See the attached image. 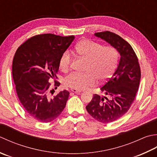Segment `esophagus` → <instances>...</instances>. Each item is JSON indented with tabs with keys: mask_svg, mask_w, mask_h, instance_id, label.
I'll list each match as a JSON object with an SVG mask.
<instances>
[{
	"mask_svg": "<svg viewBox=\"0 0 157 157\" xmlns=\"http://www.w3.org/2000/svg\"><path fill=\"white\" fill-rule=\"evenodd\" d=\"M71 91H72V92L75 93V94H79V93L81 92V90H78V89H72Z\"/></svg>",
	"mask_w": 157,
	"mask_h": 157,
	"instance_id": "esophagus-1",
	"label": "esophagus"
}]
</instances>
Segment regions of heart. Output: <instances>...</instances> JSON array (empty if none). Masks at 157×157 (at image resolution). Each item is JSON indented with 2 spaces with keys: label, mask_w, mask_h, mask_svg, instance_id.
Here are the masks:
<instances>
[{
  "label": "heart",
  "mask_w": 157,
  "mask_h": 157,
  "mask_svg": "<svg viewBox=\"0 0 157 157\" xmlns=\"http://www.w3.org/2000/svg\"><path fill=\"white\" fill-rule=\"evenodd\" d=\"M78 56L87 61L85 74L72 73L64 78L65 86L78 90L94 86L97 81H106L114 71L119 59V53L113 47H103L90 40H83L75 47ZM72 63L69 51L63 52L59 59V68L68 72Z\"/></svg>",
  "instance_id": "heart-1"
}]
</instances>
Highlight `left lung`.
<instances>
[{"label":"left lung","instance_id":"1","mask_svg":"<svg viewBox=\"0 0 157 157\" xmlns=\"http://www.w3.org/2000/svg\"><path fill=\"white\" fill-rule=\"evenodd\" d=\"M120 53L117 68L100 88L105 95L94 94L86 106L89 114L102 123L117 121L129 110L138 90L141 70L132 46L119 35L109 31L95 33Z\"/></svg>","mask_w":157,"mask_h":157}]
</instances>
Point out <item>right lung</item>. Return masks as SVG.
Listing matches in <instances>:
<instances>
[{
  "label": "right lung",
  "mask_w": 157,
  "mask_h": 157,
  "mask_svg": "<svg viewBox=\"0 0 157 157\" xmlns=\"http://www.w3.org/2000/svg\"><path fill=\"white\" fill-rule=\"evenodd\" d=\"M75 39V36L53 34L31 37L18 47L13 60L12 75L17 96L30 117L49 123L62 113L70 93L55 92L49 80L57 78L59 59ZM60 82L54 81L55 89Z\"/></svg>",
  "instance_id": "1"
}]
</instances>
